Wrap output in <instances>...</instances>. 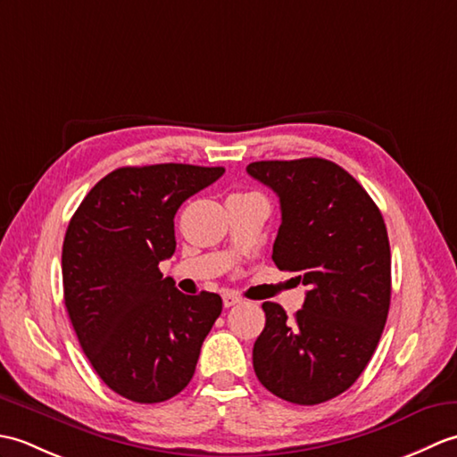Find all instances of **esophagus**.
I'll list each match as a JSON object with an SVG mask.
<instances>
[{"instance_id":"obj_1","label":"esophagus","mask_w":457,"mask_h":457,"mask_svg":"<svg viewBox=\"0 0 457 457\" xmlns=\"http://www.w3.org/2000/svg\"><path fill=\"white\" fill-rule=\"evenodd\" d=\"M239 303H241V298L237 295H234V293L223 295V306H226V308H231V306H236Z\"/></svg>"}]
</instances>
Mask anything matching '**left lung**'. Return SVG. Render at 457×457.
<instances>
[{
  "mask_svg": "<svg viewBox=\"0 0 457 457\" xmlns=\"http://www.w3.org/2000/svg\"><path fill=\"white\" fill-rule=\"evenodd\" d=\"M247 172L280 202L275 265L308 287L293 320L283 306L263 304L255 375L283 401L326 403L357 381L383 334L391 304L385 220L361 184L332 161H257Z\"/></svg>",
  "mask_w": 457,
  "mask_h": 457,
  "instance_id": "8db88e82",
  "label": "left lung"
}]
</instances>
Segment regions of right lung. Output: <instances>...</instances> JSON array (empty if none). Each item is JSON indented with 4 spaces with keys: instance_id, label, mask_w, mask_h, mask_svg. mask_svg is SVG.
<instances>
[{
    "instance_id": "1",
    "label": "right lung",
    "mask_w": 457,
    "mask_h": 457,
    "mask_svg": "<svg viewBox=\"0 0 457 457\" xmlns=\"http://www.w3.org/2000/svg\"><path fill=\"white\" fill-rule=\"evenodd\" d=\"M223 172L177 162L115 169L68 223L66 312L96 373L133 403L179 395L221 314L220 295H182L159 263L177 249L174 213L182 202Z\"/></svg>"
}]
</instances>
